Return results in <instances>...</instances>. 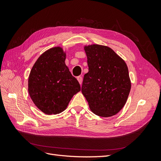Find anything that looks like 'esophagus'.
I'll use <instances>...</instances> for the list:
<instances>
[{
  "label": "esophagus",
  "instance_id": "34e87169",
  "mask_svg": "<svg viewBox=\"0 0 161 161\" xmlns=\"http://www.w3.org/2000/svg\"><path fill=\"white\" fill-rule=\"evenodd\" d=\"M77 80H78V81H79V84H80V85H81V84H82V77H81L80 76H78V77H77Z\"/></svg>",
  "mask_w": 161,
  "mask_h": 161
}]
</instances>
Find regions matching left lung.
Here are the masks:
<instances>
[{
    "mask_svg": "<svg viewBox=\"0 0 161 161\" xmlns=\"http://www.w3.org/2000/svg\"><path fill=\"white\" fill-rule=\"evenodd\" d=\"M89 72L85 75L82 93L95 115L108 118L124 108L131 89L125 62L111 47L84 46Z\"/></svg>",
    "mask_w": 161,
    "mask_h": 161,
    "instance_id": "8db88e82",
    "label": "left lung"
}]
</instances>
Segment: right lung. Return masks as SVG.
I'll return each mask as SVG.
<instances>
[{"mask_svg": "<svg viewBox=\"0 0 161 161\" xmlns=\"http://www.w3.org/2000/svg\"><path fill=\"white\" fill-rule=\"evenodd\" d=\"M66 57L62 47L50 48L37 58L29 76V94L45 114L64 111L72 97L80 91L79 82L65 64Z\"/></svg>", "mask_w": 161, "mask_h": 161, "instance_id": "1", "label": "right lung"}]
</instances>
